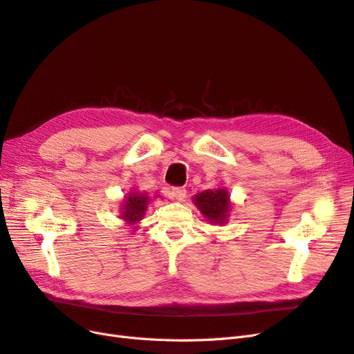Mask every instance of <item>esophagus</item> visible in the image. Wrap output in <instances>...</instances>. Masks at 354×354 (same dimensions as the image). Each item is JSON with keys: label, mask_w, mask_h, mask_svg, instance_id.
Wrapping results in <instances>:
<instances>
[{"label": "esophagus", "mask_w": 354, "mask_h": 354, "mask_svg": "<svg viewBox=\"0 0 354 354\" xmlns=\"http://www.w3.org/2000/svg\"><path fill=\"white\" fill-rule=\"evenodd\" d=\"M186 189H183V187H174L173 190H171V196H173L174 199H177V201H185V198H186Z\"/></svg>", "instance_id": "esophagus-1"}]
</instances>
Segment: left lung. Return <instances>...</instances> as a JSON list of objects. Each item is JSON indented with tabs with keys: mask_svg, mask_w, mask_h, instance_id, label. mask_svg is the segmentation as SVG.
Returning <instances> with one entry per match:
<instances>
[{
	"mask_svg": "<svg viewBox=\"0 0 354 354\" xmlns=\"http://www.w3.org/2000/svg\"><path fill=\"white\" fill-rule=\"evenodd\" d=\"M194 203L207 221L224 226L229 221L233 203L226 187L208 189L194 196Z\"/></svg>",
	"mask_w": 354,
	"mask_h": 354,
	"instance_id": "8db88e82",
	"label": "left lung"
}]
</instances>
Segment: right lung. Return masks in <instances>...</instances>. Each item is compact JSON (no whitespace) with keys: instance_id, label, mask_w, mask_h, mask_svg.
<instances>
[{"instance_id":"1","label":"right lung","mask_w":354,"mask_h":354,"mask_svg":"<svg viewBox=\"0 0 354 354\" xmlns=\"http://www.w3.org/2000/svg\"><path fill=\"white\" fill-rule=\"evenodd\" d=\"M158 198V196H156ZM153 199L149 196L146 192H138L137 189H131L125 194L120 205V218L125 221L128 226L136 227L138 223L145 218L149 203Z\"/></svg>"}]
</instances>
